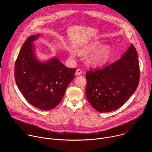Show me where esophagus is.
Returning a JSON list of instances; mask_svg holds the SVG:
<instances>
[{"mask_svg":"<svg viewBox=\"0 0 152 152\" xmlns=\"http://www.w3.org/2000/svg\"><path fill=\"white\" fill-rule=\"evenodd\" d=\"M82 70L81 69H78L76 70V75H80L82 74Z\"/></svg>","mask_w":152,"mask_h":152,"instance_id":"obj_1","label":"esophagus"}]
</instances>
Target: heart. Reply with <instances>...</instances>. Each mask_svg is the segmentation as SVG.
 Listing matches in <instances>:
<instances>
[{
  "instance_id": "obj_1",
  "label": "heart",
  "mask_w": 152,
  "mask_h": 152,
  "mask_svg": "<svg viewBox=\"0 0 152 152\" xmlns=\"http://www.w3.org/2000/svg\"><path fill=\"white\" fill-rule=\"evenodd\" d=\"M102 43L100 41H94L88 43V44H86L79 48L77 50V53L79 55L88 53L99 49ZM111 48L110 46H104L88 56L86 58V62L88 64L93 66H100V65H102L106 62L111 53ZM76 55V53L74 50H71L70 51V56L72 58H74Z\"/></svg>"
}]
</instances>
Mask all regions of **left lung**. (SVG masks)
Wrapping results in <instances>:
<instances>
[{
  "instance_id": "left-lung-1",
  "label": "left lung",
  "mask_w": 152,
  "mask_h": 152,
  "mask_svg": "<svg viewBox=\"0 0 152 152\" xmlns=\"http://www.w3.org/2000/svg\"><path fill=\"white\" fill-rule=\"evenodd\" d=\"M140 75L138 55L132 44L117 61L86 73V99L99 113L115 111L135 91Z\"/></svg>"
}]
</instances>
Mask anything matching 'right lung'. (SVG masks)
<instances>
[{"mask_svg": "<svg viewBox=\"0 0 152 152\" xmlns=\"http://www.w3.org/2000/svg\"><path fill=\"white\" fill-rule=\"evenodd\" d=\"M39 35H31L25 41L16 59L14 77L27 102L39 110L49 111L61 101L76 70L66 67L56 58L39 62L32 45Z\"/></svg>", "mask_w": 152, "mask_h": 152, "instance_id": "right-lung-1", "label": "right lung"}]
</instances>
